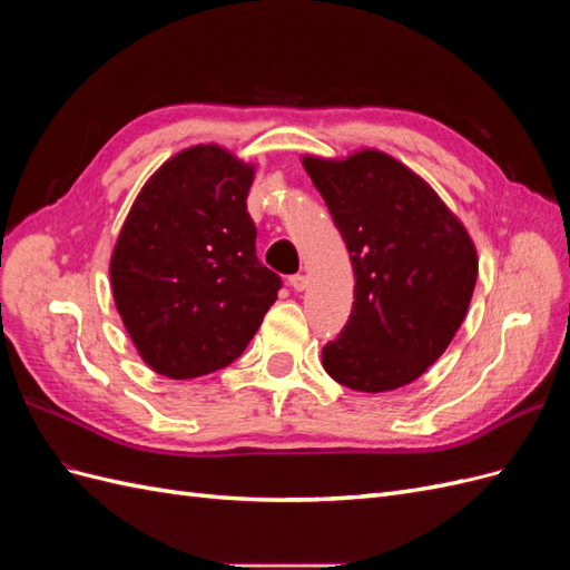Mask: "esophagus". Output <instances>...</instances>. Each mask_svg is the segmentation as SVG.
<instances>
[{
    "instance_id": "1",
    "label": "esophagus",
    "mask_w": 570,
    "mask_h": 570,
    "mask_svg": "<svg viewBox=\"0 0 570 570\" xmlns=\"http://www.w3.org/2000/svg\"><path fill=\"white\" fill-rule=\"evenodd\" d=\"M306 275L304 273H295V275H289V287L295 289V292H302V289H306Z\"/></svg>"
}]
</instances>
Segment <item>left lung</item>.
<instances>
[{"label":"left lung","mask_w":570,"mask_h":570,"mask_svg":"<svg viewBox=\"0 0 570 570\" xmlns=\"http://www.w3.org/2000/svg\"><path fill=\"white\" fill-rule=\"evenodd\" d=\"M354 266V304L323 347L344 387L387 392L416 381L450 347L473 297L478 256L444 202L375 149L344 161L306 157Z\"/></svg>","instance_id":"obj_1"}]
</instances>
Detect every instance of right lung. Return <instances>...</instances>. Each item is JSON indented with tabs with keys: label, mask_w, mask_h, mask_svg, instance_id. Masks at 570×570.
Here are the masks:
<instances>
[{
	"label": "right lung",
	"mask_w": 570,
	"mask_h": 570,
	"mask_svg": "<svg viewBox=\"0 0 570 570\" xmlns=\"http://www.w3.org/2000/svg\"><path fill=\"white\" fill-rule=\"evenodd\" d=\"M254 168L216 145L166 161L137 195L111 256L120 318L147 364L174 381L245 352L283 281L256 256Z\"/></svg>",
	"instance_id": "right-lung-1"
}]
</instances>
